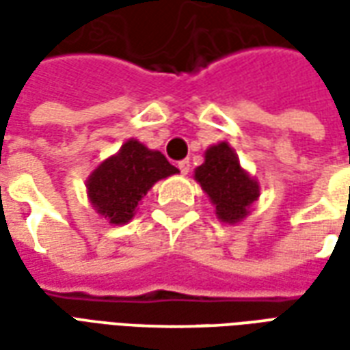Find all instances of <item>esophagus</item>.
Segmentation results:
<instances>
[{
	"label": "esophagus",
	"mask_w": 350,
	"mask_h": 350,
	"mask_svg": "<svg viewBox=\"0 0 350 350\" xmlns=\"http://www.w3.org/2000/svg\"><path fill=\"white\" fill-rule=\"evenodd\" d=\"M178 168H180V172H182V174H187V172H189V168H191L189 161H187V159L180 161V163H178Z\"/></svg>",
	"instance_id": "34e87169"
}]
</instances>
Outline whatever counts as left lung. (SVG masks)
I'll list each match as a JSON object with an SVG mask.
<instances>
[{"label":"left lung","mask_w":350,"mask_h":350,"mask_svg":"<svg viewBox=\"0 0 350 350\" xmlns=\"http://www.w3.org/2000/svg\"><path fill=\"white\" fill-rule=\"evenodd\" d=\"M195 180L215 206L217 217L228 225L240 223L260 195L258 182L243 170L227 142L206 150L204 163L195 170Z\"/></svg>","instance_id":"1"}]
</instances>
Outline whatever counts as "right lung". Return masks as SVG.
Listing matches in <instances>:
<instances>
[{
  "label": "right lung",
  "instance_id": "right-lung-1",
  "mask_svg": "<svg viewBox=\"0 0 350 350\" xmlns=\"http://www.w3.org/2000/svg\"><path fill=\"white\" fill-rule=\"evenodd\" d=\"M167 157L129 138L120 152L108 157L88 178V198L93 210L112 225H125L133 219L138 202L153 183L178 174Z\"/></svg>",
  "mask_w": 350,
  "mask_h": 350
}]
</instances>
